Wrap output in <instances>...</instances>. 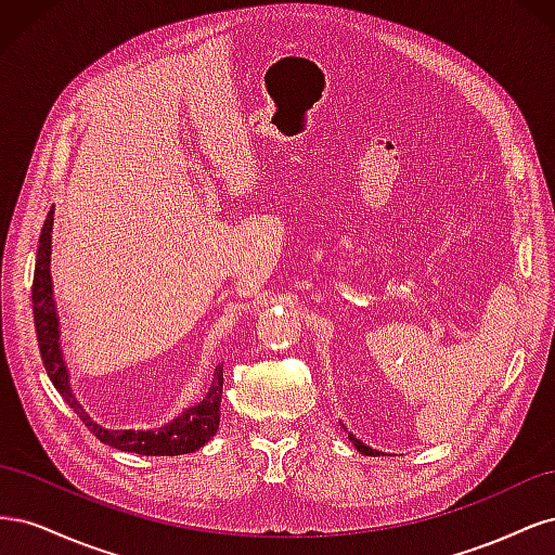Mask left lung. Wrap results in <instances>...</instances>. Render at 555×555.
Instances as JSON below:
<instances>
[{
    "label": "left lung",
    "instance_id": "left-lung-1",
    "mask_svg": "<svg viewBox=\"0 0 555 555\" xmlns=\"http://www.w3.org/2000/svg\"><path fill=\"white\" fill-rule=\"evenodd\" d=\"M349 440L354 442V447H357L361 453H365V456H375V449H371V447H367L365 442H361V440L357 438V435H351V433H349Z\"/></svg>",
    "mask_w": 555,
    "mask_h": 555
}]
</instances>
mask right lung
<instances>
[{
	"label": "right lung",
	"instance_id": "obj_1",
	"mask_svg": "<svg viewBox=\"0 0 555 555\" xmlns=\"http://www.w3.org/2000/svg\"><path fill=\"white\" fill-rule=\"evenodd\" d=\"M50 231H53V208L48 210L39 236L35 282H31V304H35V324L43 367L60 396L69 402L72 410L80 416V422L108 447L141 453V456H180V453H192L204 447L217 433V428H220L224 363L215 367L212 384L204 400L198 405L184 410L171 424H166L159 430H108L92 422L88 412L82 410L69 386V371H66L60 349V317L53 298V280H50Z\"/></svg>",
	"mask_w": 555,
	"mask_h": 555
}]
</instances>
